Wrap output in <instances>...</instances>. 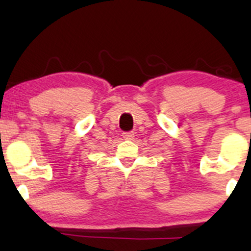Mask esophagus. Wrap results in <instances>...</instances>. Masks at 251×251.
Here are the masks:
<instances>
[{
	"instance_id": "1",
	"label": "esophagus",
	"mask_w": 251,
	"mask_h": 251,
	"mask_svg": "<svg viewBox=\"0 0 251 251\" xmlns=\"http://www.w3.org/2000/svg\"><path fill=\"white\" fill-rule=\"evenodd\" d=\"M123 137H124V139L131 140V139H133V138H134V133H133V132H124Z\"/></svg>"
}]
</instances>
